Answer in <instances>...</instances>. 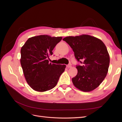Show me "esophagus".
<instances>
[{"label":"esophagus","mask_w":122,"mask_h":122,"mask_svg":"<svg viewBox=\"0 0 122 122\" xmlns=\"http://www.w3.org/2000/svg\"><path fill=\"white\" fill-rule=\"evenodd\" d=\"M67 67L68 68H71V64H69V65H68L67 66Z\"/></svg>","instance_id":"obj_1"}]
</instances>
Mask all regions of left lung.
<instances>
[{"instance_id": "left-lung-1", "label": "left lung", "mask_w": 122, "mask_h": 122, "mask_svg": "<svg viewBox=\"0 0 122 122\" xmlns=\"http://www.w3.org/2000/svg\"><path fill=\"white\" fill-rule=\"evenodd\" d=\"M71 47L77 61L78 73L72 78L74 86L83 92H90L101 83L107 74L110 58L101 40L89 35L67 36L63 39Z\"/></svg>"}]
</instances>
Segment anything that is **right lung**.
Here are the masks:
<instances>
[{
  "mask_svg": "<svg viewBox=\"0 0 122 122\" xmlns=\"http://www.w3.org/2000/svg\"><path fill=\"white\" fill-rule=\"evenodd\" d=\"M62 37L40 35L29 38L21 49L20 62L27 83L33 90L45 92L57 84L66 65L49 63V56Z\"/></svg>",
  "mask_w": 122,
  "mask_h": 122,
  "instance_id": "right-lung-1",
  "label": "right lung"
}]
</instances>
